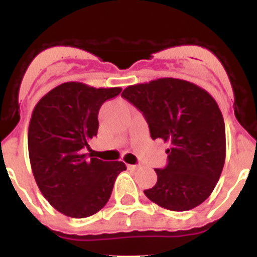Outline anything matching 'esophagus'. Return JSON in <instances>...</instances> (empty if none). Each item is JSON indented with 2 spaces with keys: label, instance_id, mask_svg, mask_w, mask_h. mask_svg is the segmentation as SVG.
Masks as SVG:
<instances>
[{
  "label": "esophagus",
  "instance_id": "34e87169",
  "mask_svg": "<svg viewBox=\"0 0 257 257\" xmlns=\"http://www.w3.org/2000/svg\"><path fill=\"white\" fill-rule=\"evenodd\" d=\"M126 168H128L129 170H137L138 169V165H133V164H126Z\"/></svg>",
  "mask_w": 257,
  "mask_h": 257
}]
</instances>
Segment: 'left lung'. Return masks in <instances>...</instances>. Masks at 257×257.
<instances>
[{
	"label": "left lung",
	"instance_id": "8db88e82",
	"mask_svg": "<svg viewBox=\"0 0 257 257\" xmlns=\"http://www.w3.org/2000/svg\"><path fill=\"white\" fill-rule=\"evenodd\" d=\"M121 97L143 112L153 139L170 145L168 165L155 169L158 181L144 190L147 198L172 211L204 203L221 175L226 155L224 118L214 98L178 78L129 85Z\"/></svg>",
	"mask_w": 257,
	"mask_h": 257
}]
</instances>
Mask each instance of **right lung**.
<instances>
[{
    "label": "right lung",
    "instance_id": "right-lung-1",
    "mask_svg": "<svg viewBox=\"0 0 257 257\" xmlns=\"http://www.w3.org/2000/svg\"><path fill=\"white\" fill-rule=\"evenodd\" d=\"M120 92L119 87L62 83L33 109L28 126L33 177L46 200L66 216L83 219L99 211L126 169L123 162H103L84 153L97 136L100 105Z\"/></svg>",
    "mask_w": 257,
    "mask_h": 257
}]
</instances>
